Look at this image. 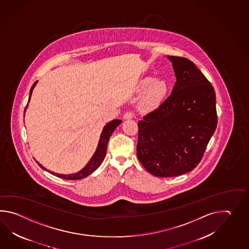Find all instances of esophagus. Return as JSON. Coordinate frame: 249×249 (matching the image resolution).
<instances>
[{
    "label": "esophagus",
    "mask_w": 249,
    "mask_h": 249,
    "mask_svg": "<svg viewBox=\"0 0 249 249\" xmlns=\"http://www.w3.org/2000/svg\"><path fill=\"white\" fill-rule=\"evenodd\" d=\"M135 117V114L132 111H127L124 115V119H132Z\"/></svg>",
    "instance_id": "1"
}]
</instances>
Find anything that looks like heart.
Wrapping results in <instances>:
<instances>
[{
    "label": "heart",
    "instance_id": "b5f03b06",
    "mask_svg": "<svg viewBox=\"0 0 249 249\" xmlns=\"http://www.w3.org/2000/svg\"><path fill=\"white\" fill-rule=\"evenodd\" d=\"M142 90H147L145 105L149 107L158 106L162 101L166 91L167 85L164 81H155L152 77H146L141 82Z\"/></svg>",
    "mask_w": 249,
    "mask_h": 249
}]
</instances>
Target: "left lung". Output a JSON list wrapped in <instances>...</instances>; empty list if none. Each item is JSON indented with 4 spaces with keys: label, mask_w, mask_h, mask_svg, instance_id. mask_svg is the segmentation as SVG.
Wrapping results in <instances>:
<instances>
[{
    "label": "left lung",
    "mask_w": 249,
    "mask_h": 249,
    "mask_svg": "<svg viewBox=\"0 0 249 249\" xmlns=\"http://www.w3.org/2000/svg\"><path fill=\"white\" fill-rule=\"evenodd\" d=\"M168 58L176 76L172 93L138 122V159L158 177L194 169L217 126L213 85L190 59Z\"/></svg>",
    "instance_id": "left-lung-1"
}]
</instances>
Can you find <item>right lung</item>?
<instances>
[{"mask_svg": "<svg viewBox=\"0 0 249 249\" xmlns=\"http://www.w3.org/2000/svg\"><path fill=\"white\" fill-rule=\"evenodd\" d=\"M36 83H37V82H35L32 87H31L30 93H29V94H30V96H29V100H30V97L32 95L33 89H34V87L36 85ZM29 100H28V102H29ZM28 102H27V103H28ZM25 109H26V108H25ZM121 122H122L121 120L115 119V120H113L111 122L107 124L106 125L104 126L102 133H101L100 142H99V144H98V148L96 149L95 154L93 155V157L90 159V162L87 164V165L85 166L84 169L81 170L79 173H76V174L69 175L55 174V173H53V172H51V171H48L47 169H45V168L42 166V164H39L38 162H36V163L39 164V166H40L41 168H42V169L46 170L48 172L52 173L53 175H56L57 177H59V178L66 179V180H80V179H83V178H85L86 176L90 175L91 173H93V172L101 165L102 161L104 160L105 157H106L107 147L108 140H109V138L111 136L113 132L115 131V129L121 124Z\"/></svg>", "mask_w": 249, "mask_h": 249, "instance_id": "right-lung-1", "label": "right lung"}]
</instances>
